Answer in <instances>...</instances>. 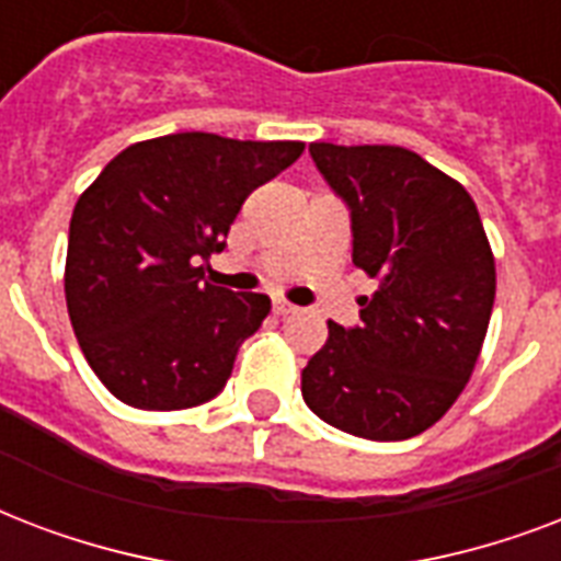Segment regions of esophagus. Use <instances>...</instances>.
Here are the masks:
<instances>
[{
  "mask_svg": "<svg viewBox=\"0 0 561 561\" xmlns=\"http://www.w3.org/2000/svg\"><path fill=\"white\" fill-rule=\"evenodd\" d=\"M295 310H298V307L286 301V298H275V312H277V316H289V312H295Z\"/></svg>",
  "mask_w": 561,
  "mask_h": 561,
  "instance_id": "esophagus-1",
  "label": "esophagus"
}]
</instances>
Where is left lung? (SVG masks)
Returning a JSON list of instances; mask_svg holds the SVG:
<instances>
[{
    "label": "left lung",
    "instance_id": "1",
    "mask_svg": "<svg viewBox=\"0 0 561 561\" xmlns=\"http://www.w3.org/2000/svg\"><path fill=\"white\" fill-rule=\"evenodd\" d=\"M310 154L348 202L354 266L377 289L359 301V328L328 321L304 401L354 436H419L462 394L492 319L497 277L477 204L401 146L310 142Z\"/></svg>",
    "mask_w": 561,
    "mask_h": 561
}]
</instances>
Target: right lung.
Segmentation results:
<instances>
[{
  "label": "right lung",
  "instance_id": "obj_1",
  "mask_svg": "<svg viewBox=\"0 0 561 561\" xmlns=\"http://www.w3.org/2000/svg\"><path fill=\"white\" fill-rule=\"evenodd\" d=\"M298 140L184 131L119 151L76 202L64 293L104 389L137 410H186L221 392L268 295L204 280L242 202L301 158Z\"/></svg>",
  "mask_w": 561,
  "mask_h": 561
}]
</instances>
